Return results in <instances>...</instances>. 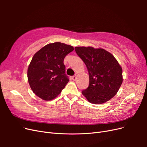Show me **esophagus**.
Wrapping results in <instances>:
<instances>
[{
    "label": "esophagus",
    "mask_w": 147,
    "mask_h": 147,
    "mask_svg": "<svg viewBox=\"0 0 147 147\" xmlns=\"http://www.w3.org/2000/svg\"><path fill=\"white\" fill-rule=\"evenodd\" d=\"M76 78H77V75H74V76H72V80H76Z\"/></svg>",
    "instance_id": "34e87169"
}]
</instances>
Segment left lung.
<instances>
[{
	"label": "left lung",
	"mask_w": 147,
	"mask_h": 147,
	"mask_svg": "<svg viewBox=\"0 0 147 147\" xmlns=\"http://www.w3.org/2000/svg\"><path fill=\"white\" fill-rule=\"evenodd\" d=\"M85 64L90 83L82 94L91 104H102L114 97L123 83V70L113 55L102 48H75Z\"/></svg>",
	"instance_id": "1"
}]
</instances>
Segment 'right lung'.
I'll use <instances>...</instances> for the list:
<instances>
[{"label": "right lung", "mask_w": 147, "mask_h": 147, "mask_svg": "<svg viewBox=\"0 0 147 147\" xmlns=\"http://www.w3.org/2000/svg\"><path fill=\"white\" fill-rule=\"evenodd\" d=\"M74 48L61 42L48 44L34 55L28 69L31 90L45 100L55 99L69 81L65 74L64 57Z\"/></svg>", "instance_id": "add662e5"}]
</instances>
